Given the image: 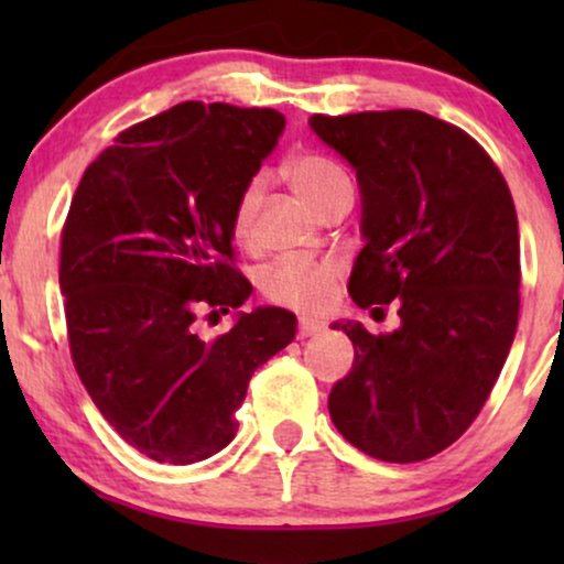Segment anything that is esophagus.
<instances>
[{
    "mask_svg": "<svg viewBox=\"0 0 564 564\" xmlns=\"http://www.w3.org/2000/svg\"><path fill=\"white\" fill-rule=\"evenodd\" d=\"M323 328H326V323L323 321H318V318H300V326H296V336H300V339H307V336H315V334H321Z\"/></svg>",
    "mask_w": 564,
    "mask_h": 564,
    "instance_id": "obj_1",
    "label": "esophagus"
}]
</instances>
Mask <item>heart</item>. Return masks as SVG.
I'll return each mask as SVG.
<instances>
[{
  "label": "heart",
  "mask_w": 564,
  "mask_h": 564,
  "mask_svg": "<svg viewBox=\"0 0 564 564\" xmlns=\"http://www.w3.org/2000/svg\"><path fill=\"white\" fill-rule=\"evenodd\" d=\"M286 177L296 196L318 215L341 204V200H352V183H349L347 172L334 159L321 156V153H300V156L291 159L286 164ZM260 198L262 187L257 180L238 193L230 217L236 243L251 246L254 241ZM336 281H339V264L336 262L289 257V260H278L264 270L260 289L270 302L283 304V307L321 310L332 302Z\"/></svg>",
  "instance_id": "heart-1"
}]
</instances>
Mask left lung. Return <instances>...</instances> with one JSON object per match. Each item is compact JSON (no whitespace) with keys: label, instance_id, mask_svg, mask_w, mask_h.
Returning <instances> with one entry per match:
<instances>
[{"label":"left lung","instance_id":"8db88e82","mask_svg":"<svg viewBox=\"0 0 564 564\" xmlns=\"http://www.w3.org/2000/svg\"><path fill=\"white\" fill-rule=\"evenodd\" d=\"M358 174L366 246L349 275L358 307L400 328L334 323L355 347L328 413L355 448L413 464L456 443L494 390L520 315V230L509 185L464 129L422 111L313 116Z\"/></svg>","mask_w":564,"mask_h":564}]
</instances>
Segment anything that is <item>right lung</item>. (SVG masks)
<instances>
[{"label":"right lung","instance_id":"1","mask_svg":"<svg viewBox=\"0 0 564 564\" xmlns=\"http://www.w3.org/2000/svg\"><path fill=\"white\" fill-rule=\"evenodd\" d=\"M283 127L273 108L180 102L124 129L70 200L61 236L70 358L106 422L153 462L223 451L251 373L296 334L281 307L238 313L217 339L196 326L249 300L230 217Z\"/></svg>","mask_w":564,"mask_h":564}]
</instances>
